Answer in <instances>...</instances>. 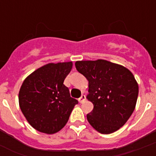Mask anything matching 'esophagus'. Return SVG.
Returning a JSON list of instances; mask_svg holds the SVG:
<instances>
[{
  "label": "esophagus",
  "instance_id": "1",
  "mask_svg": "<svg viewBox=\"0 0 156 156\" xmlns=\"http://www.w3.org/2000/svg\"><path fill=\"white\" fill-rule=\"evenodd\" d=\"M86 100V96L84 95H82V96H81L79 99H78V102L80 103V104H82V103H83V101Z\"/></svg>",
  "mask_w": 156,
  "mask_h": 156
}]
</instances>
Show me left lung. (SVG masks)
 Listing matches in <instances>:
<instances>
[{"label":"left lung","instance_id":"obj_1","mask_svg":"<svg viewBox=\"0 0 156 156\" xmlns=\"http://www.w3.org/2000/svg\"><path fill=\"white\" fill-rule=\"evenodd\" d=\"M75 67L89 82L87 98L94 108L87 115L88 122L104 134L119 129L135 108L138 85L133 73L105 60L76 61Z\"/></svg>","mask_w":156,"mask_h":156}]
</instances>
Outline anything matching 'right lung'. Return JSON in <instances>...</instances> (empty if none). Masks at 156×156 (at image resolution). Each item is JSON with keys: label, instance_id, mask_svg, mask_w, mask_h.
Returning <instances> with one entry per match:
<instances>
[{"label": "right lung", "instance_id": "add662e5", "mask_svg": "<svg viewBox=\"0 0 156 156\" xmlns=\"http://www.w3.org/2000/svg\"><path fill=\"white\" fill-rule=\"evenodd\" d=\"M72 62L50 63L40 67L23 82L18 95L26 119L36 130L52 134L66 126L78 101L70 97L64 80Z\"/></svg>", "mask_w": 156, "mask_h": 156}]
</instances>
